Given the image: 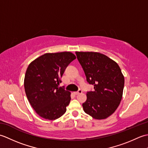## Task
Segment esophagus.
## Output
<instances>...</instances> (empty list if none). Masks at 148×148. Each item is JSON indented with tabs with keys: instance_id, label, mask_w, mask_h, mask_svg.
Segmentation results:
<instances>
[{
	"instance_id": "esophagus-1",
	"label": "esophagus",
	"mask_w": 148,
	"mask_h": 148,
	"mask_svg": "<svg viewBox=\"0 0 148 148\" xmlns=\"http://www.w3.org/2000/svg\"><path fill=\"white\" fill-rule=\"evenodd\" d=\"M82 93V91L81 90H79V91H77V92H74V94H75V95H79V94H80V93Z\"/></svg>"
}]
</instances>
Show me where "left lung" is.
I'll return each instance as SVG.
<instances>
[{
  "label": "left lung",
  "mask_w": 148,
  "mask_h": 148,
  "mask_svg": "<svg viewBox=\"0 0 148 148\" xmlns=\"http://www.w3.org/2000/svg\"><path fill=\"white\" fill-rule=\"evenodd\" d=\"M76 54L82 66L86 81L94 86L88 92L83 103L84 111L96 119L108 118L118 108L122 99L125 79L117 63L97 52Z\"/></svg>",
  "instance_id": "obj_1"
}]
</instances>
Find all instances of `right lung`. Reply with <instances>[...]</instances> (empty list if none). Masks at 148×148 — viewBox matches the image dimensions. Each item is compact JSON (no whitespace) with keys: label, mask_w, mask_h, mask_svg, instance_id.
Returning a JSON list of instances; mask_svg holds the SVG:
<instances>
[{"label":"right lung","mask_w":148,"mask_h":148,"mask_svg":"<svg viewBox=\"0 0 148 148\" xmlns=\"http://www.w3.org/2000/svg\"><path fill=\"white\" fill-rule=\"evenodd\" d=\"M76 58L69 51L45 53L29 64L25 76V91L40 117L54 120L66 112L71 92L58 86L66 67Z\"/></svg>","instance_id":"right-lung-1"}]
</instances>
